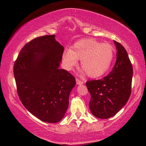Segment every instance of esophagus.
<instances>
[{
    "instance_id": "obj_1",
    "label": "esophagus",
    "mask_w": 146,
    "mask_h": 146,
    "mask_svg": "<svg viewBox=\"0 0 146 146\" xmlns=\"http://www.w3.org/2000/svg\"><path fill=\"white\" fill-rule=\"evenodd\" d=\"M76 81H77V84L78 85L82 84L83 83H84V81H83V80L78 79V78H76Z\"/></svg>"
}]
</instances>
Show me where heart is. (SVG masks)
Listing matches in <instances>:
<instances>
[{
    "label": "heart",
    "mask_w": 146,
    "mask_h": 146,
    "mask_svg": "<svg viewBox=\"0 0 146 146\" xmlns=\"http://www.w3.org/2000/svg\"><path fill=\"white\" fill-rule=\"evenodd\" d=\"M114 56V48L108 43L94 39H84L74 44L71 49H66L62 60L67 70L71 71L80 60V66L90 77L103 75L109 69Z\"/></svg>",
    "instance_id": "1"
}]
</instances>
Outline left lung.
Listing matches in <instances>:
<instances>
[{"label":"left lung","mask_w":146,"mask_h":146,"mask_svg":"<svg viewBox=\"0 0 146 146\" xmlns=\"http://www.w3.org/2000/svg\"><path fill=\"white\" fill-rule=\"evenodd\" d=\"M116 62L109 75L102 79L86 82L91 95L89 107L92 114L101 119L114 115L123 107L131 94L133 66L123 46L114 41Z\"/></svg>","instance_id":"1"}]
</instances>
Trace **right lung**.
I'll return each instance as SVG.
<instances>
[{"label":"right lung","instance_id":"right-lung-1","mask_svg":"<svg viewBox=\"0 0 146 146\" xmlns=\"http://www.w3.org/2000/svg\"><path fill=\"white\" fill-rule=\"evenodd\" d=\"M64 48L55 35L36 38L21 50L13 74L18 96L27 109L41 121L57 123L69 105L75 78L59 69Z\"/></svg>","mask_w":146,"mask_h":146}]
</instances>
